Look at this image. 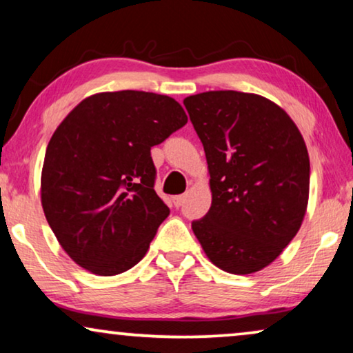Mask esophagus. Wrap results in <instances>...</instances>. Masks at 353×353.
I'll list each match as a JSON object with an SVG mask.
<instances>
[{
  "label": "esophagus",
  "instance_id": "1",
  "mask_svg": "<svg viewBox=\"0 0 353 353\" xmlns=\"http://www.w3.org/2000/svg\"><path fill=\"white\" fill-rule=\"evenodd\" d=\"M186 196L185 194H180V196H175L173 197V204H175V207H181L183 202H185Z\"/></svg>",
  "mask_w": 353,
  "mask_h": 353
}]
</instances>
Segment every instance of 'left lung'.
Listing matches in <instances>:
<instances>
[{"label": "left lung", "mask_w": 353, "mask_h": 353, "mask_svg": "<svg viewBox=\"0 0 353 353\" xmlns=\"http://www.w3.org/2000/svg\"><path fill=\"white\" fill-rule=\"evenodd\" d=\"M205 151L212 205L192 221L212 263L250 274L274 262L301 230L310 159L288 112L260 94L205 91L183 101Z\"/></svg>", "instance_id": "1"}]
</instances>
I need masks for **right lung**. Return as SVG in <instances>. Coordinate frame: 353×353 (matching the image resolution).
I'll list each match as a JSON object with an SVG mask.
<instances>
[{
	"label": "right lung",
	"mask_w": 353,
	"mask_h": 353,
	"mask_svg": "<svg viewBox=\"0 0 353 353\" xmlns=\"http://www.w3.org/2000/svg\"><path fill=\"white\" fill-rule=\"evenodd\" d=\"M188 122L180 103L146 91H105L67 114L48 143L41 205L81 268L114 276L134 267L170 210L154 191L151 148Z\"/></svg>",
	"instance_id": "1"
}]
</instances>
